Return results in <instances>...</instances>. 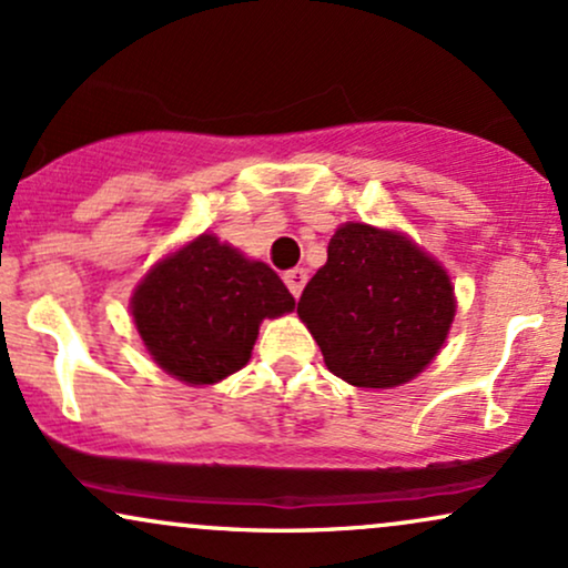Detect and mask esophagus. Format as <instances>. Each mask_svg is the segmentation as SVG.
<instances>
[{"instance_id": "34e87169", "label": "esophagus", "mask_w": 568, "mask_h": 568, "mask_svg": "<svg viewBox=\"0 0 568 568\" xmlns=\"http://www.w3.org/2000/svg\"><path fill=\"white\" fill-rule=\"evenodd\" d=\"M305 282H308V273H305L303 268H292V271L284 273L286 290H290L295 297H300V292H303Z\"/></svg>"}]
</instances>
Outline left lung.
Returning <instances> with one entry per match:
<instances>
[{"mask_svg": "<svg viewBox=\"0 0 568 568\" xmlns=\"http://www.w3.org/2000/svg\"><path fill=\"white\" fill-rule=\"evenodd\" d=\"M455 311L438 260L404 233L366 223L339 225L297 303L324 364L356 388L415 379L442 351Z\"/></svg>", "mask_w": 568, "mask_h": 568, "instance_id": "obj_1", "label": "left lung"}]
</instances>
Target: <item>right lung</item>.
I'll return each mask as SVG.
<instances>
[{"label":"right lung","mask_w":568,"mask_h":568,"mask_svg":"<svg viewBox=\"0 0 568 568\" xmlns=\"http://www.w3.org/2000/svg\"><path fill=\"white\" fill-rule=\"evenodd\" d=\"M295 308L276 271L202 233L159 260L130 300L138 335L166 375L212 385L250 362L263 318Z\"/></svg>","instance_id":"obj_1"}]
</instances>
